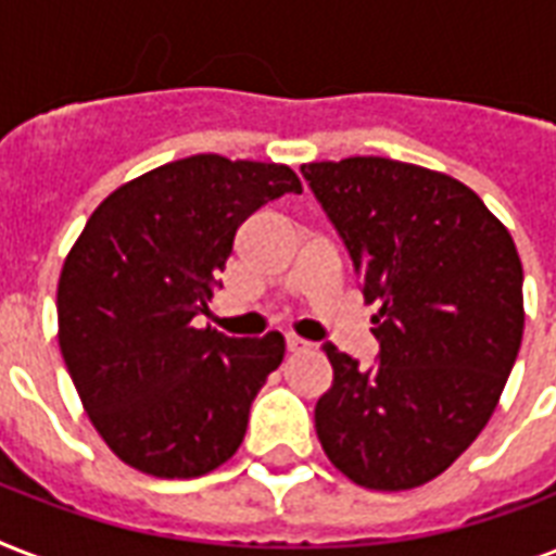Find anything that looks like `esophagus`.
<instances>
[{
  "instance_id": "1",
  "label": "esophagus",
  "mask_w": 556,
  "mask_h": 556,
  "mask_svg": "<svg viewBox=\"0 0 556 556\" xmlns=\"http://www.w3.org/2000/svg\"><path fill=\"white\" fill-rule=\"evenodd\" d=\"M308 346H312V343H308V340H303V338H296V334H288V338H286L288 352H303V349H308Z\"/></svg>"
}]
</instances>
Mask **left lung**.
Segmentation results:
<instances>
[{"mask_svg":"<svg viewBox=\"0 0 556 556\" xmlns=\"http://www.w3.org/2000/svg\"><path fill=\"white\" fill-rule=\"evenodd\" d=\"M355 262L378 364L326 343L334 378L314 427L340 473L409 491L491 421L522 343V262L508 227L447 173L355 155L303 164Z\"/></svg>","mask_w":556,"mask_h":556,"instance_id":"obj_1","label":"left lung"}]
</instances>
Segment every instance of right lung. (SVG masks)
<instances>
[{"mask_svg":"<svg viewBox=\"0 0 556 556\" xmlns=\"http://www.w3.org/2000/svg\"><path fill=\"white\" fill-rule=\"evenodd\" d=\"M303 185L286 164L190 155L109 192L65 256L56 338L83 409L124 465L195 479L233 456L286 340L192 329L253 210Z\"/></svg>","mask_w":556,"mask_h":556,"instance_id":"right-lung-1","label":"right lung"}]
</instances>
